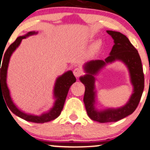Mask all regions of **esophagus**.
<instances>
[{"mask_svg": "<svg viewBox=\"0 0 150 150\" xmlns=\"http://www.w3.org/2000/svg\"><path fill=\"white\" fill-rule=\"evenodd\" d=\"M73 74L76 77H79V76H81V75L83 74L82 71L80 69H78V68H76V69H74L73 71Z\"/></svg>", "mask_w": 150, "mask_h": 150, "instance_id": "1", "label": "esophagus"}]
</instances>
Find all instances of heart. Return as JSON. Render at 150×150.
Returning a JSON list of instances; mask_svg holds the SVG:
<instances>
[{"instance_id":"1","label":"heart","mask_w":150,"mask_h":150,"mask_svg":"<svg viewBox=\"0 0 150 150\" xmlns=\"http://www.w3.org/2000/svg\"><path fill=\"white\" fill-rule=\"evenodd\" d=\"M100 46H101V41H97L93 45V48L94 50H98V49L100 48Z\"/></svg>"}]
</instances>
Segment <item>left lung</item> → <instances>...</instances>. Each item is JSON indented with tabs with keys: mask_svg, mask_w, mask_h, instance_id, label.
Masks as SVG:
<instances>
[{
	"mask_svg": "<svg viewBox=\"0 0 150 150\" xmlns=\"http://www.w3.org/2000/svg\"><path fill=\"white\" fill-rule=\"evenodd\" d=\"M107 33L114 42L109 56L104 61L91 60L85 63L83 68L86 74L79 77V80L85 86L84 103L87 114L91 120L100 123L116 122L132 114L138 107L144 89V74L137 50L122 33L112 30H107ZM115 61H122L128 68L133 91L128 102L122 107L99 110L96 107L97 103L94 86L95 76L106 65Z\"/></svg>",
	"mask_w": 150,
	"mask_h": 150,
	"instance_id": "left-lung-1",
	"label": "left lung"
}]
</instances>
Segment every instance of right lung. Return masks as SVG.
<instances>
[{
    "instance_id": "obj_1",
    "label": "right lung",
    "mask_w": 150,
    "mask_h": 150,
    "mask_svg": "<svg viewBox=\"0 0 150 150\" xmlns=\"http://www.w3.org/2000/svg\"><path fill=\"white\" fill-rule=\"evenodd\" d=\"M37 33L38 32L31 31L25 35L20 36L7 49L6 52L3 56L1 69V97L3 94L4 95L3 96L4 97L7 106L11 110V111L17 116L23 119V120L29 121V122L44 123L54 120L60 115L62 109H63L64 102H65L70 87L73 83L76 81V78L74 76L72 71H66L63 75H60L56 79L54 89H53V97L54 99V105L47 112L43 113L42 114L39 115H33L24 112L16 107L11 98L9 89L7 84V69H8L9 59H10L13 52L19 46L23 39H25L30 36L37 35ZM1 59H2V58Z\"/></svg>"
}]
</instances>
